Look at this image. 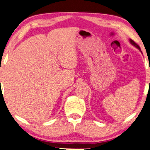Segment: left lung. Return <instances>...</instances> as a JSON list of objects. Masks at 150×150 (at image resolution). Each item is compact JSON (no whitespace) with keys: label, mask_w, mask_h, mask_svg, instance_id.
I'll return each instance as SVG.
<instances>
[{"label":"left lung","mask_w":150,"mask_h":150,"mask_svg":"<svg viewBox=\"0 0 150 150\" xmlns=\"http://www.w3.org/2000/svg\"><path fill=\"white\" fill-rule=\"evenodd\" d=\"M129 41H130V43H132V45H134V46H135V47H136V48H137L138 49V50H141V48H140L139 45H138L137 44V43H136L135 42H134V41L133 40H132V39H129Z\"/></svg>","instance_id":"left-lung-1"}]
</instances>
